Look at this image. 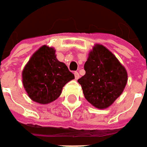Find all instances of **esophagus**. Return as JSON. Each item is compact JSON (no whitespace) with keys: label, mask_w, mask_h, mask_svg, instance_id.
I'll list each match as a JSON object with an SVG mask.
<instances>
[{"label":"esophagus","mask_w":147,"mask_h":147,"mask_svg":"<svg viewBox=\"0 0 147 147\" xmlns=\"http://www.w3.org/2000/svg\"><path fill=\"white\" fill-rule=\"evenodd\" d=\"M74 77H75V79H78L80 78V75H79L78 72H74Z\"/></svg>","instance_id":"34e87169"}]
</instances>
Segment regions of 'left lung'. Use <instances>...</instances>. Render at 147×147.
<instances>
[{"mask_svg":"<svg viewBox=\"0 0 147 147\" xmlns=\"http://www.w3.org/2000/svg\"><path fill=\"white\" fill-rule=\"evenodd\" d=\"M84 69L86 74L78 82L86 100L96 108L109 107L125 87V69L103 45H96L90 53Z\"/></svg>","mask_w":147,"mask_h":147,"instance_id":"left-lung-1","label":"left lung"}]
</instances>
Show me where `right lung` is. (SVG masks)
<instances>
[{"instance_id":"right-lung-1","label":"right lung","mask_w":147,"mask_h":147,"mask_svg":"<svg viewBox=\"0 0 147 147\" xmlns=\"http://www.w3.org/2000/svg\"><path fill=\"white\" fill-rule=\"evenodd\" d=\"M74 78L60 62L53 48L43 46L34 53L22 71V82L30 99L42 104L51 103L61 94L63 86Z\"/></svg>"}]
</instances>
